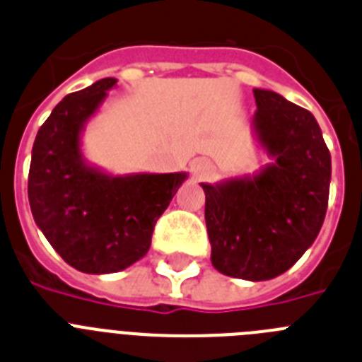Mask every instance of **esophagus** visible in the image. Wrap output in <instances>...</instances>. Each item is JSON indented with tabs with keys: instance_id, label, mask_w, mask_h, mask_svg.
I'll use <instances>...</instances> for the list:
<instances>
[{
	"instance_id": "esophagus-1",
	"label": "esophagus",
	"mask_w": 362,
	"mask_h": 362,
	"mask_svg": "<svg viewBox=\"0 0 362 362\" xmlns=\"http://www.w3.org/2000/svg\"><path fill=\"white\" fill-rule=\"evenodd\" d=\"M215 171V165H213L211 160L207 158H197L191 163V173H193L194 180H206L209 178Z\"/></svg>"
}]
</instances>
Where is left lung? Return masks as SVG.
I'll return each instance as SVG.
<instances>
[{
	"instance_id": "obj_1",
	"label": "left lung",
	"mask_w": 362,
	"mask_h": 362,
	"mask_svg": "<svg viewBox=\"0 0 362 362\" xmlns=\"http://www.w3.org/2000/svg\"><path fill=\"white\" fill-rule=\"evenodd\" d=\"M255 142L269 158L253 175L202 182L215 269L259 282L282 275L312 246L326 216L332 156L315 116L253 89Z\"/></svg>"
}]
</instances>
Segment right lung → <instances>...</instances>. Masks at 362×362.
<instances>
[{"mask_svg":"<svg viewBox=\"0 0 362 362\" xmlns=\"http://www.w3.org/2000/svg\"><path fill=\"white\" fill-rule=\"evenodd\" d=\"M116 78L67 94L40 127L29 169L34 222L69 266L105 275L146 257L160 218L187 173L111 175L81 153L87 122Z\"/></svg>","mask_w":362,"mask_h":362,"instance_id":"1","label":"right lung"}]
</instances>
